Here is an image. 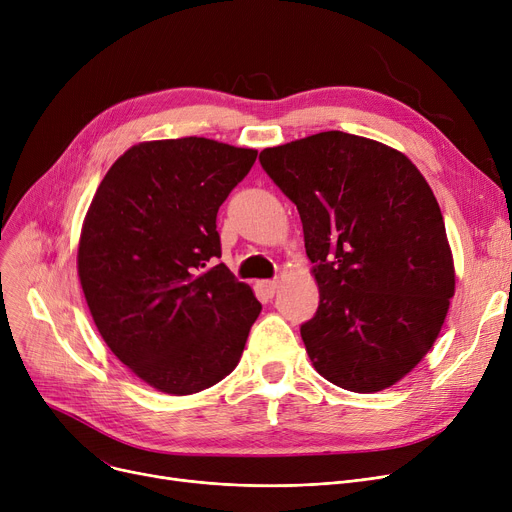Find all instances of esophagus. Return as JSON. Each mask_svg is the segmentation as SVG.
I'll list each match as a JSON object with an SVG mask.
<instances>
[{
	"mask_svg": "<svg viewBox=\"0 0 512 512\" xmlns=\"http://www.w3.org/2000/svg\"><path fill=\"white\" fill-rule=\"evenodd\" d=\"M257 286H259V290L265 294L267 299H272L274 294H276V290H278V282L276 280H261Z\"/></svg>",
	"mask_w": 512,
	"mask_h": 512,
	"instance_id": "esophagus-1",
	"label": "esophagus"
}]
</instances>
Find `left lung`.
<instances>
[{
  "label": "left lung",
  "mask_w": 512,
  "mask_h": 512,
  "mask_svg": "<svg viewBox=\"0 0 512 512\" xmlns=\"http://www.w3.org/2000/svg\"><path fill=\"white\" fill-rule=\"evenodd\" d=\"M297 205L319 286L301 326L313 367L351 392L396 384L436 342L454 294L440 205L396 149L328 130L259 153Z\"/></svg>",
  "instance_id": "8db88e82"
}]
</instances>
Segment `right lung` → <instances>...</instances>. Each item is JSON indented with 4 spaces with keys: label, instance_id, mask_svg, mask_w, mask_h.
<instances>
[{
    "label": "right lung",
    "instance_id": "right-lung-1",
    "mask_svg": "<svg viewBox=\"0 0 512 512\" xmlns=\"http://www.w3.org/2000/svg\"><path fill=\"white\" fill-rule=\"evenodd\" d=\"M255 149L201 137L130 147L101 180L78 245L95 326L143 382L193 394L238 365L261 313L234 278L218 209L249 174Z\"/></svg>",
    "mask_w": 512,
    "mask_h": 512
}]
</instances>
